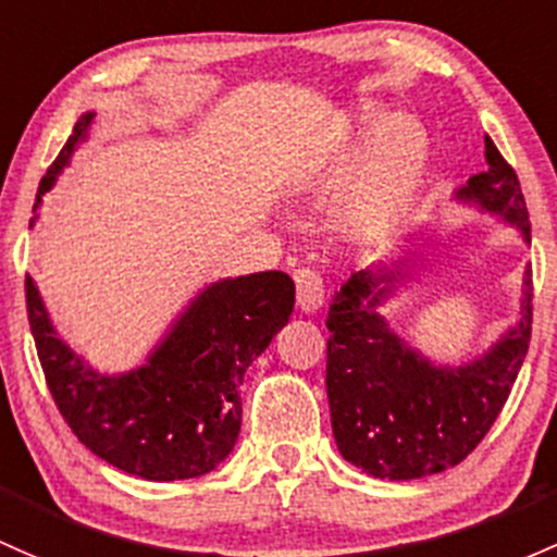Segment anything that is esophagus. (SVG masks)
<instances>
[{
  "instance_id": "obj_1",
  "label": "esophagus",
  "mask_w": 557,
  "mask_h": 557,
  "mask_svg": "<svg viewBox=\"0 0 557 557\" xmlns=\"http://www.w3.org/2000/svg\"><path fill=\"white\" fill-rule=\"evenodd\" d=\"M294 283H296V304L301 312H314V309L323 307L325 285H323V277H320L314 269H307V267L296 269Z\"/></svg>"
}]
</instances>
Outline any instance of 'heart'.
Segmentation results:
<instances>
[{
    "mask_svg": "<svg viewBox=\"0 0 557 557\" xmlns=\"http://www.w3.org/2000/svg\"><path fill=\"white\" fill-rule=\"evenodd\" d=\"M424 168V140L408 122L386 125L371 140L349 191L347 213L360 232L389 226L411 200Z\"/></svg>",
    "mask_w": 557,
    "mask_h": 557,
    "instance_id": "obj_1",
    "label": "heart"
}]
</instances>
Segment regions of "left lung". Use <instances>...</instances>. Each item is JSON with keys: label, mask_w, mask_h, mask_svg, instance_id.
<instances>
[{"label": "left lung", "mask_w": 557, "mask_h": 557, "mask_svg": "<svg viewBox=\"0 0 557 557\" xmlns=\"http://www.w3.org/2000/svg\"><path fill=\"white\" fill-rule=\"evenodd\" d=\"M488 171L472 175L456 200L502 215L531 243V221L512 165L485 136ZM400 269H362L336 290L327 312L325 386L336 446L382 480H413L456 467L488 435L523 366L534 323L525 272L520 318L494 347L459 368L432 366L376 312Z\"/></svg>", "instance_id": "left-lung-1"}]
</instances>
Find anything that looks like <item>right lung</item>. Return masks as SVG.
I'll return each instance as SVG.
<instances>
[{
	"instance_id": "1",
	"label": "right lung",
	"mask_w": 557,
	"mask_h": 557,
	"mask_svg": "<svg viewBox=\"0 0 557 557\" xmlns=\"http://www.w3.org/2000/svg\"><path fill=\"white\" fill-rule=\"evenodd\" d=\"M82 114L39 181L37 205L85 138ZM34 205V210H37ZM285 272H259L208 285L186 307L146 366L101 376L55 336L37 285L26 277V312L58 411L77 441L116 470L144 480L200 478L230 456L239 435V384L250 362L294 312Z\"/></svg>"
}]
</instances>
